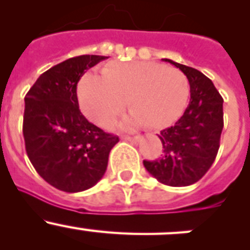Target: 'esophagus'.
Here are the masks:
<instances>
[{"label": "esophagus", "mask_w": 250, "mask_h": 250, "mask_svg": "<svg viewBox=\"0 0 250 250\" xmlns=\"http://www.w3.org/2000/svg\"><path fill=\"white\" fill-rule=\"evenodd\" d=\"M123 139L127 140V141H130V143L137 144V143H139V141L141 140V137H140V135H135V137H125V138H123Z\"/></svg>", "instance_id": "esophagus-1"}]
</instances>
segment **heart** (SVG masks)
I'll return each mask as SVG.
<instances>
[{
  "label": "heart",
  "instance_id": "obj_1",
  "mask_svg": "<svg viewBox=\"0 0 250 250\" xmlns=\"http://www.w3.org/2000/svg\"><path fill=\"white\" fill-rule=\"evenodd\" d=\"M78 102L93 122L107 125L125 110H132L123 127L147 123L162 128L185 109L190 95L186 75L179 69L152 62H112L102 75L85 74L78 83Z\"/></svg>",
  "mask_w": 250,
  "mask_h": 250
}]
</instances>
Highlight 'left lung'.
<instances>
[{
    "instance_id": "1",
    "label": "left lung",
    "mask_w": 250,
    "mask_h": 250,
    "mask_svg": "<svg viewBox=\"0 0 250 250\" xmlns=\"http://www.w3.org/2000/svg\"><path fill=\"white\" fill-rule=\"evenodd\" d=\"M163 60L186 75L191 99L175 125L161 130L163 155L156 161H144V167L165 185L188 186L197 183L215 160L224 127V100L201 71Z\"/></svg>"
}]
</instances>
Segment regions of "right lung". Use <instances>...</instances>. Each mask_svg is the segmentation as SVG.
<instances>
[{
  "label": "right lung",
  "mask_w": 250,
  "mask_h": 250,
  "mask_svg": "<svg viewBox=\"0 0 250 250\" xmlns=\"http://www.w3.org/2000/svg\"><path fill=\"white\" fill-rule=\"evenodd\" d=\"M109 57L70 58L41 75L25 95L24 134L27 157L36 172L65 192L93 188L106 172L118 137L90 123L80 111L77 83Z\"/></svg>",
  "instance_id": "add662e5"
}]
</instances>
